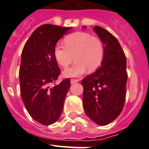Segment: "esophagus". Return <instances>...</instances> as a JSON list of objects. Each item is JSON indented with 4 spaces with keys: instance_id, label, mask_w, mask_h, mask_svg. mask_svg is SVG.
Returning <instances> with one entry per match:
<instances>
[{
    "instance_id": "34e87169",
    "label": "esophagus",
    "mask_w": 149,
    "mask_h": 149,
    "mask_svg": "<svg viewBox=\"0 0 149 149\" xmlns=\"http://www.w3.org/2000/svg\"><path fill=\"white\" fill-rule=\"evenodd\" d=\"M79 79H72L70 80V83L71 84H75L76 82H79Z\"/></svg>"
}]
</instances>
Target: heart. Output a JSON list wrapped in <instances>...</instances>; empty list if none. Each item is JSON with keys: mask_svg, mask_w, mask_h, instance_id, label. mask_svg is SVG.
<instances>
[{"mask_svg": "<svg viewBox=\"0 0 149 149\" xmlns=\"http://www.w3.org/2000/svg\"><path fill=\"white\" fill-rule=\"evenodd\" d=\"M65 46L56 45L53 49L55 61L63 68H67L73 60L76 61L71 68L64 70L67 77L77 76L88 70H97L103 61L104 49L100 38L83 31L69 34L64 39Z\"/></svg>", "mask_w": 149, "mask_h": 149, "instance_id": "b5f03b06", "label": "heart"}]
</instances>
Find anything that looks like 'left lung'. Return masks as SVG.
I'll return each instance as SVG.
<instances>
[{
  "mask_svg": "<svg viewBox=\"0 0 149 149\" xmlns=\"http://www.w3.org/2000/svg\"><path fill=\"white\" fill-rule=\"evenodd\" d=\"M93 30L104 45V54L101 66L82 79L83 105L91 120L105 125L115 120L124 107L127 63L116 37L101 26H94Z\"/></svg>",
  "mask_w": 149,
  "mask_h": 149,
  "instance_id": "8db88e82",
  "label": "left lung"
}]
</instances>
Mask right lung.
I'll list each match as a JSON object with an SVG mask.
<instances>
[{
	"instance_id": "add662e5",
	"label": "right lung",
	"mask_w": 149,
	"mask_h": 149,
	"mask_svg": "<svg viewBox=\"0 0 149 149\" xmlns=\"http://www.w3.org/2000/svg\"><path fill=\"white\" fill-rule=\"evenodd\" d=\"M70 29L42 25L31 34L22 50L19 68L21 96L30 116L44 125L59 119L70 88L69 79L55 84L61 69L53 56L57 42ZM51 84L54 86L51 87Z\"/></svg>"
}]
</instances>
